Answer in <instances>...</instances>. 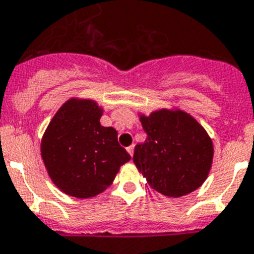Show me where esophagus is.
Segmentation results:
<instances>
[{"label": "esophagus", "instance_id": "34e87169", "mask_svg": "<svg viewBox=\"0 0 254 254\" xmlns=\"http://www.w3.org/2000/svg\"><path fill=\"white\" fill-rule=\"evenodd\" d=\"M127 152H129V154L133 157V154H134V145L131 144L130 147H127Z\"/></svg>", "mask_w": 254, "mask_h": 254}]
</instances>
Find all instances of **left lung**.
Masks as SVG:
<instances>
[{
    "mask_svg": "<svg viewBox=\"0 0 254 254\" xmlns=\"http://www.w3.org/2000/svg\"><path fill=\"white\" fill-rule=\"evenodd\" d=\"M139 120L147 138L135 145L133 161L149 187L173 198L199 188L213 158L212 139L204 127L179 109L139 114Z\"/></svg>",
    "mask_w": 254,
    "mask_h": 254,
    "instance_id": "obj_1",
    "label": "left lung"
}]
</instances>
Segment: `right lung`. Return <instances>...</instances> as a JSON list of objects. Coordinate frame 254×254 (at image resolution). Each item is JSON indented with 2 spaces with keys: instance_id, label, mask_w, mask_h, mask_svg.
<instances>
[{
  "instance_id": "add662e5",
  "label": "right lung",
  "mask_w": 254,
  "mask_h": 254,
  "mask_svg": "<svg viewBox=\"0 0 254 254\" xmlns=\"http://www.w3.org/2000/svg\"><path fill=\"white\" fill-rule=\"evenodd\" d=\"M103 109L93 100L70 98L50 121L41 154L51 180L67 195L92 198L114 182L130 154L118 142V131L102 127Z\"/></svg>"
}]
</instances>
